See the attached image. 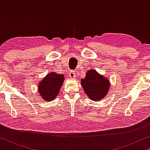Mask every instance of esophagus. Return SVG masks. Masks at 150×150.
<instances>
[{
	"mask_svg": "<svg viewBox=\"0 0 150 150\" xmlns=\"http://www.w3.org/2000/svg\"><path fill=\"white\" fill-rule=\"evenodd\" d=\"M69 78H70V79H75V77H76V72H74V71H69Z\"/></svg>",
	"mask_w": 150,
	"mask_h": 150,
	"instance_id": "34e87169",
	"label": "esophagus"
}]
</instances>
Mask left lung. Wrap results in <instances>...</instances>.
Segmentation results:
<instances>
[{
	"label": "left lung",
	"mask_w": 150,
	"mask_h": 150,
	"mask_svg": "<svg viewBox=\"0 0 150 150\" xmlns=\"http://www.w3.org/2000/svg\"><path fill=\"white\" fill-rule=\"evenodd\" d=\"M81 86L90 100L100 101L106 96L110 89V81L96 69L87 71L85 79L81 80Z\"/></svg>",
	"instance_id": "obj_1"
}]
</instances>
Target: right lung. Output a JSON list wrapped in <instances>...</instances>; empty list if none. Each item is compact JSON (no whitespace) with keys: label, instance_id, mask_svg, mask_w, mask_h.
I'll list each match as a JSON object with an SVG mask.
<instances>
[{"label":"right lung","instance_id":"obj_1","mask_svg":"<svg viewBox=\"0 0 150 150\" xmlns=\"http://www.w3.org/2000/svg\"><path fill=\"white\" fill-rule=\"evenodd\" d=\"M64 80L63 74H58L55 72L48 73L38 85V91L40 97L46 102L54 100L58 96Z\"/></svg>","mask_w":150,"mask_h":150}]
</instances>
